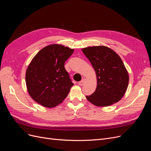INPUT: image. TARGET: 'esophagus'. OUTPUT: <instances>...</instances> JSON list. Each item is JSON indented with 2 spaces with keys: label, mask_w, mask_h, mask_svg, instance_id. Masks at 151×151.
<instances>
[{
  "label": "esophagus",
  "mask_w": 151,
  "mask_h": 151,
  "mask_svg": "<svg viewBox=\"0 0 151 151\" xmlns=\"http://www.w3.org/2000/svg\"><path fill=\"white\" fill-rule=\"evenodd\" d=\"M86 82V79L85 78H84V79H82L80 82H79V85L81 86H83V85L85 84Z\"/></svg>",
  "instance_id": "esophagus-1"
}]
</instances>
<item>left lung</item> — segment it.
Returning <instances> with one entry per match:
<instances>
[{
    "mask_svg": "<svg viewBox=\"0 0 151 151\" xmlns=\"http://www.w3.org/2000/svg\"><path fill=\"white\" fill-rule=\"evenodd\" d=\"M96 72L97 87L88 101L96 106H108L124 96L129 82V73L120 56L105 46L88 47L82 49Z\"/></svg>",
    "mask_w": 151,
    "mask_h": 151,
    "instance_id": "left-lung-1",
    "label": "left lung"
}]
</instances>
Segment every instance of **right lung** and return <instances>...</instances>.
Segmentation results:
<instances>
[{"label":"right lung","mask_w":151,"mask_h":151,"mask_svg":"<svg viewBox=\"0 0 151 151\" xmlns=\"http://www.w3.org/2000/svg\"><path fill=\"white\" fill-rule=\"evenodd\" d=\"M74 50L62 45L44 47L32 59L26 72L28 93L36 103L53 108L62 103L74 85L64 67Z\"/></svg>","instance_id":"add662e5"}]
</instances>
